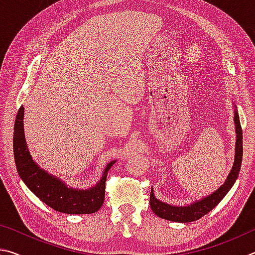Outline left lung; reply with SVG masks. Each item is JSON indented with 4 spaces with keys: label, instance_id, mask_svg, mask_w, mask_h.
I'll return each mask as SVG.
<instances>
[{
    "label": "left lung",
    "instance_id": "1",
    "mask_svg": "<svg viewBox=\"0 0 255 255\" xmlns=\"http://www.w3.org/2000/svg\"><path fill=\"white\" fill-rule=\"evenodd\" d=\"M234 110V123H235V133H236V142H235V157L234 163L231 171L227 176L226 180L220 188L214 191L211 195L206 196L202 199L196 200V202L188 205H171L161 202L155 198L153 189H151L150 194V206L155 215L164 218L167 221L177 222V223H190L202 218L204 215L212 211L217 204L225 197L230 189L235 184L239 177V172L241 170V163H242L243 157V135L242 128H241L240 118L236 106Z\"/></svg>",
    "mask_w": 255,
    "mask_h": 255
}]
</instances>
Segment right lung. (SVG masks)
Here are the masks:
<instances>
[{"label": "right lung", "mask_w": 255, "mask_h": 255, "mask_svg": "<svg viewBox=\"0 0 255 255\" xmlns=\"http://www.w3.org/2000/svg\"><path fill=\"white\" fill-rule=\"evenodd\" d=\"M24 109L17 112L13 133V153L17 173L26 187L49 207L65 214H93L102 207L105 198L107 172L115 160L107 163L103 176L91 188H73L59 178L40 168L30 154L23 128Z\"/></svg>", "instance_id": "1"}]
</instances>
